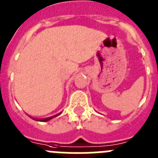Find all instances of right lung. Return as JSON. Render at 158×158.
Returning <instances> with one entry per match:
<instances>
[{
  "instance_id": "obj_1",
  "label": "right lung",
  "mask_w": 158,
  "mask_h": 158,
  "mask_svg": "<svg viewBox=\"0 0 158 158\" xmlns=\"http://www.w3.org/2000/svg\"><path fill=\"white\" fill-rule=\"evenodd\" d=\"M60 114H61V113L58 114H56V115H54V116H52V117L47 118H43V119H35V118H34V120H36V121H40V122H48V121L51 120V119H52V118H54L57 117V116H58V115H60Z\"/></svg>"
}]
</instances>
